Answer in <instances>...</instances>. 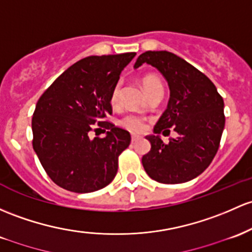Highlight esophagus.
<instances>
[{
	"mask_svg": "<svg viewBox=\"0 0 252 252\" xmlns=\"http://www.w3.org/2000/svg\"><path fill=\"white\" fill-rule=\"evenodd\" d=\"M139 140H140L139 136H131V143L137 142V141H139Z\"/></svg>",
	"mask_w": 252,
	"mask_h": 252,
	"instance_id": "34e87169",
	"label": "esophagus"
}]
</instances>
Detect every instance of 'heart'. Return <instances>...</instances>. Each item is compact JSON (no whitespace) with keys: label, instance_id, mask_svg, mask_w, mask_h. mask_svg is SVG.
Returning a JSON list of instances; mask_svg holds the SVG:
<instances>
[{"label":"heart","instance_id":"heart-1","mask_svg":"<svg viewBox=\"0 0 252 252\" xmlns=\"http://www.w3.org/2000/svg\"><path fill=\"white\" fill-rule=\"evenodd\" d=\"M160 81L154 76H145L142 79V85L145 87L146 92L151 90L153 86L159 85ZM110 103H111L112 106H118L121 103V84H116L113 86L111 94H110ZM121 126L123 128H126V130L135 132V134H141L146 130V126H147V123H146V120L142 117V116L135 115V113H128V115L124 116L121 120Z\"/></svg>","mask_w":252,"mask_h":252}]
</instances>
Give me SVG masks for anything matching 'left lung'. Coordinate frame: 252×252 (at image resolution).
Instances as JSON below:
<instances>
[{
    "instance_id": "8db88e82",
    "label": "left lung",
    "mask_w": 252,
    "mask_h": 252,
    "mask_svg": "<svg viewBox=\"0 0 252 252\" xmlns=\"http://www.w3.org/2000/svg\"><path fill=\"white\" fill-rule=\"evenodd\" d=\"M143 63L156 67L166 79L170 100L157 126L156 134L178 132L167 143L147 136L152 148L142 157L147 175L164 184L189 182L211 165L225 126L223 99L202 71L168 51H146L134 68Z\"/></svg>"
}]
</instances>
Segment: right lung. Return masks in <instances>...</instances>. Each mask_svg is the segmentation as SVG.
<instances>
[{"mask_svg":"<svg viewBox=\"0 0 252 252\" xmlns=\"http://www.w3.org/2000/svg\"><path fill=\"white\" fill-rule=\"evenodd\" d=\"M135 52L90 56L74 63L50 85L35 105L32 146L41 166L59 187L92 192L109 185L130 134L104 121L112 113L110 94ZM98 123L105 138L92 140Z\"/></svg>","mask_w":252,"mask_h":252,"instance_id":"obj_1","label":"right lung"}]
</instances>
